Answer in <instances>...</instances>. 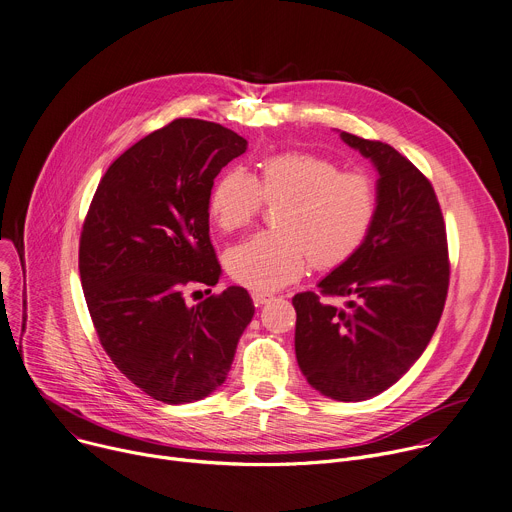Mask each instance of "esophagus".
<instances>
[{"mask_svg":"<svg viewBox=\"0 0 512 512\" xmlns=\"http://www.w3.org/2000/svg\"><path fill=\"white\" fill-rule=\"evenodd\" d=\"M272 297H274V295H272L270 291H252V301L256 303V307L268 303Z\"/></svg>","mask_w":512,"mask_h":512,"instance_id":"34e87169","label":"esophagus"}]
</instances>
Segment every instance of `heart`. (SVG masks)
Here are the masks:
<instances>
[{"label":"heart","instance_id":"1","mask_svg":"<svg viewBox=\"0 0 512 512\" xmlns=\"http://www.w3.org/2000/svg\"><path fill=\"white\" fill-rule=\"evenodd\" d=\"M280 205L276 232L256 234L225 256L240 285L268 291L299 278L311 264L323 270L346 264L364 246L376 213L374 181L311 152H282L260 164L256 179L244 168L223 173L209 195V211L225 232Z\"/></svg>","mask_w":512,"mask_h":512}]
</instances>
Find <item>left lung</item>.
<instances>
[{"label":"left lung","instance_id":"1","mask_svg":"<svg viewBox=\"0 0 512 512\" xmlns=\"http://www.w3.org/2000/svg\"><path fill=\"white\" fill-rule=\"evenodd\" d=\"M339 136L374 162L378 213L364 246L319 282V295L293 297L295 352L315 390L356 403L392 386L425 352L447 299L449 254L443 213L421 170L390 144Z\"/></svg>","mask_w":512,"mask_h":512}]
</instances>
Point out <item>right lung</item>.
I'll return each mask as SVG.
<instances>
[{"instance_id":"add662e5","label":"right lung","mask_w":512,"mask_h":512,"mask_svg":"<svg viewBox=\"0 0 512 512\" xmlns=\"http://www.w3.org/2000/svg\"><path fill=\"white\" fill-rule=\"evenodd\" d=\"M246 144L215 122L173 120L111 162L85 215L79 272L99 342L128 380L168 405L225 382L254 315L242 287L185 303L187 287L219 280L209 195Z\"/></svg>"}]
</instances>
